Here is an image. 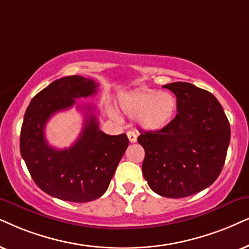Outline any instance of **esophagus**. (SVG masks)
<instances>
[{
  "instance_id": "obj_1",
  "label": "esophagus",
  "mask_w": 249,
  "mask_h": 249,
  "mask_svg": "<svg viewBox=\"0 0 249 249\" xmlns=\"http://www.w3.org/2000/svg\"><path fill=\"white\" fill-rule=\"evenodd\" d=\"M127 137H128V140H130V142H135V141H137V134H135L133 131H128Z\"/></svg>"
}]
</instances>
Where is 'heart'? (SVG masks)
<instances>
[{
  "label": "heart",
  "instance_id": "b5f03b06",
  "mask_svg": "<svg viewBox=\"0 0 249 249\" xmlns=\"http://www.w3.org/2000/svg\"><path fill=\"white\" fill-rule=\"evenodd\" d=\"M119 105L127 116L132 118L139 117L142 127L160 130L174 117L177 100L169 92L142 89L123 96Z\"/></svg>",
  "mask_w": 249,
  "mask_h": 249
}]
</instances>
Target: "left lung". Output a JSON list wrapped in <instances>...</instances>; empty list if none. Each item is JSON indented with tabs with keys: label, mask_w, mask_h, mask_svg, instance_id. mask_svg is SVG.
Masks as SVG:
<instances>
[{
	"label": "left lung",
	"mask_w": 249,
	"mask_h": 249,
	"mask_svg": "<svg viewBox=\"0 0 249 249\" xmlns=\"http://www.w3.org/2000/svg\"><path fill=\"white\" fill-rule=\"evenodd\" d=\"M177 97V115L161 130L141 132L142 174L156 194L186 197L209 187L224 165L231 138L221 103L190 83L163 86Z\"/></svg>",
	"instance_id": "8db88e82"
}]
</instances>
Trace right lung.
<instances>
[{"mask_svg":"<svg viewBox=\"0 0 249 249\" xmlns=\"http://www.w3.org/2000/svg\"><path fill=\"white\" fill-rule=\"evenodd\" d=\"M96 90L97 84L92 79L63 77L37 93L25 112L21 157L37 186L59 200L83 203L102 196L130 142L125 133L109 135L99 130L92 106H85L84 128L70 148L56 149L47 142L48 119L73 107L75 99L92 96Z\"/></svg>","mask_w":249,"mask_h":249,"instance_id":"obj_1","label":"right lung"}]
</instances>
